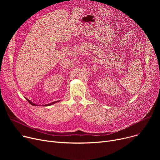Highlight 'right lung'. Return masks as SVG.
Instances as JSON below:
<instances>
[{
  "mask_svg": "<svg viewBox=\"0 0 160 160\" xmlns=\"http://www.w3.org/2000/svg\"><path fill=\"white\" fill-rule=\"evenodd\" d=\"M27 99V101L31 104V105H32V106H37L36 104H33L32 102H31L30 101V100H28V98H26ZM57 102H59V101H56V102H52V103H50V104H46L45 106H50V105H52V104H54V103H56ZM44 106V105H43Z\"/></svg>",
  "mask_w": 160,
  "mask_h": 160,
  "instance_id": "add662e5",
  "label": "right lung"
}]
</instances>
